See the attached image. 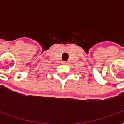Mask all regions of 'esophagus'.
Here are the masks:
<instances>
[{
	"label": "esophagus",
	"instance_id": "obj_1",
	"mask_svg": "<svg viewBox=\"0 0 124 124\" xmlns=\"http://www.w3.org/2000/svg\"><path fill=\"white\" fill-rule=\"evenodd\" d=\"M62 64H67V62H65V61H63V62H62Z\"/></svg>",
	"mask_w": 124,
	"mask_h": 124
}]
</instances>
